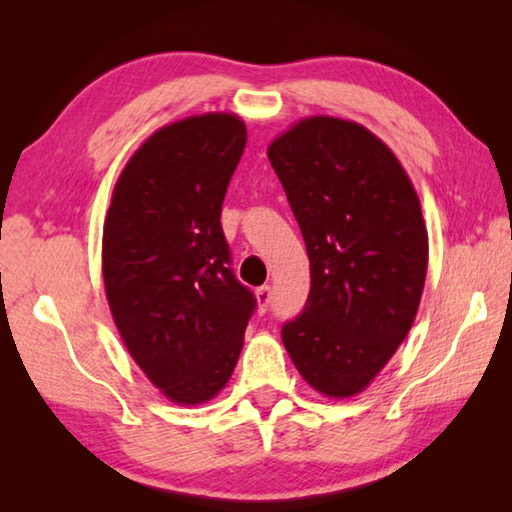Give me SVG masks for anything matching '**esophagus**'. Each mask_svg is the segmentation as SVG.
Masks as SVG:
<instances>
[{
	"mask_svg": "<svg viewBox=\"0 0 512 512\" xmlns=\"http://www.w3.org/2000/svg\"><path fill=\"white\" fill-rule=\"evenodd\" d=\"M257 296V311L259 314H266L268 309H271V302H273V289L268 287V284H264V287H259L255 291Z\"/></svg>",
	"mask_w": 512,
	"mask_h": 512,
	"instance_id": "1",
	"label": "esophagus"
}]
</instances>
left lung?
I'll use <instances>...</instances> for the list:
<instances>
[{
    "label": "left lung",
    "instance_id": "obj_1",
    "mask_svg": "<svg viewBox=\"0 0 512 512\" xmlns=\"http://www.w3.org/2000/svg\"><path fill=\"white\" fill-rule=\"evenodd\" d=\"M309 255L302 314L282 343L309 386L361 393L413 325L427 277L420 201L393 151L368 128L302 119L268 146Z\"/></svg>",
    "mask_w": 512,
    "mask_h": 512
}]
</instances>
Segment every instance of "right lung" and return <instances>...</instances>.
Listing matches in <instances>:
<instances>
[{"mask_svg": "<svg viewBox=\"0 0 512 512\" xmlns=\"http://www.w3.org/2000/svg\"><path fill=\"white\" fill-rule=\"evenodd\" d=\"M244 149V121L225 112L160 128L121 171L103 225L112 318L137 366L178 404L228 384L257 307L221 228Z\"/></svg>", "mask_w": 512, "mask_h": 512, "instance_id": "1", "label": "right lung"}]
</instances>
